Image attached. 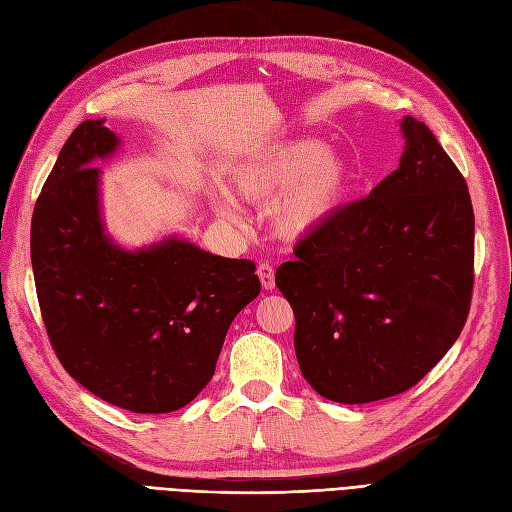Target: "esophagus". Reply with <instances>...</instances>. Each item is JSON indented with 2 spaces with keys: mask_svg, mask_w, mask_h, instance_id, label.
Returning a JSON list of instances; mask_svg holds the SVG:
<instances>
[{
  "mask_svg": "<svg viewBox=\"0 0 512 512\" xmlns=\"http://www.w3.org/2000/svg\"><path fill=\"white\" fill-rule=\"evenodd\" d=\"M256 273L260 277L262 288H265V290H273L275 288V271H273L271 265H267V262H260Z\"/></svg>",
  "mask_w": 512,
  "mask_h": 512,
  "instance_id": "obj_1",
  "label": "esophagus"
}]
</instances>
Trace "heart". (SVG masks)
<instances>
[{
	"label": "heart",
	"mask_w": 512,
	"mask_h": 512,
	"mask_svg": "<svg viewBox=\"0 0 512 512\" xmlns=\"http://www.w3.org/2000/svg\"><path fill=\"white\" fill-rule=\"evenodd\" d=\"M350 170L320 141H297L271 153H260L230 170V188L252 203H267L284 189L271 209L277 237L297 241L309 235L342 203ZM213 203L228 222L239 220V205L226 190H215Z\"/></svg>",
	"instance_id": "heart-1"
}]
</instances>
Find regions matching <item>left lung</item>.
Here are the masks:
<instances>
[{"label": "left lung", "instance_id": "8db88e82", "mask_svg": "<svg viewBox=\"0 0 512 512\" xmlns=\"http://www.w3.org/2000/svg\"><path fill=\"white\" fill-rule=\"evenodd\" d=\"M369 196L333 211L275 273L312 389L337 404L404 393L448 352L470 314L474 211L463 175L423 121Z\"/></svg>", "mask_w": 512, "mask_h": 512}]
</instances>
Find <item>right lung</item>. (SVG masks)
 Masks as SVG:
<instances>
[{
  "label": "right lung",
  "mask_w": 512,
  "mask_h": 512,
  "mask_svg": "<svg viewBox=\"0 0 512 512\" xmlns=\"http://www.w3.org/2000/svg\"><path fill=\"white\" fill-rule=\"evenodd\" d=\"M119 138L76 128L32 218V267L59 363L87 391L136 414L173 412L205 389L230 322L260 292L256 265L168 237L128 252L104 232L100 168Z\"/></svg>",
  "instance_id": "right-lung-1"
}]
</instances>
